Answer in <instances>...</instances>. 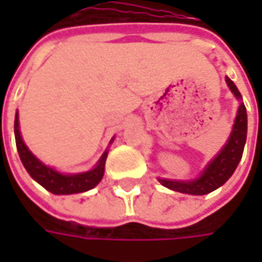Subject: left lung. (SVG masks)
Listing matches in <instances>:
<instances>
[{
    "instance_id": "8db88e82",
    "label": "left lung",
    "mask_w": 262,
    "mask_h": 262,
    "mask_svg": "<svg viewBox=\"0 0 262 262\" xmlns=\"http://www.w3.org/2000/svg\"><path fill=\"white\" fill-rule=\"evenodd\" d=\"M226 83L235 97L237 100H241L242 96L239 93L237 87L235 86V83L229 77H226ZM247 107L241 102L236 118H235V124H233L227 143L220 150V153L207 165L201 175L192 181H172V179L159 178V182L169 189H173L182 194H191V195H204L214 191L233 175L235 169L239 165L242 159V153H244L245 141H247Z\"/></svg>"
}]
</instances>
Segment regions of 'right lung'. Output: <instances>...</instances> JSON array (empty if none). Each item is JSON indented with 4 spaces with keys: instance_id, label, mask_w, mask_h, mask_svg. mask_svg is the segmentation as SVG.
Segmentation results:
<instances>
[{
    "instance_id": "1",
    "label": "right lung",
    "mask_w": 262,
    "mask_h": 262,
    "mask_svg": "<svg viewBox=\"0 0 262 262\" xmlns=\"http://www.w3.org/2000/svg\"><path fill=\"white\" fill-rule=\"evenodd\" d=\"M14 136L18 156H20V160H21L23 166L26 167V170L29 172V175L32 176L37 184H40L45 189H48L49 192H52L55 195H68V194L84 192V191H89V189L95 188L102 181V178H103L107 150L102 155L95 169H92L89 172H83V173H76V175H62V173L56 172L55 169L43 165L27 148L23 138L20 136L18 114H15Z\"/></svg>"
}]
</instances>
